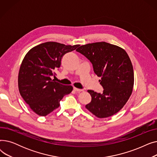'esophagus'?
<instances>
[{
    "label": "esophagus",
    "instance_id": "1",
    "mask_svg": "<svg viewBox=\"0 0 157 157\" xmlns=\"http://www.w3.org/2000/svg\"><path fill=\"white\" fill-rule=\"evenodd\" d=\"M74 91L77 92H80L83 91V90H82V89H79V88H75V87H74Z\"/></svg>",
    "mask_w": 157,
    "mask_h": 157
}]
</instances>
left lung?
Segmentation results:
<instances>
[{"mask_svg":"<svg viewBox=\"0 0 157 157\" xmlns=\"http://www.w3.org/2000/svg\"><path fill=\"white\" fill-rule=\"evenodd\" d=\"M76 52L92 63L104 88L102 94L88 90L92 101L85 108L99 118L116 114L128 101L134 86L133 66L128 54L123 48L105 42L81 46Z\"/></svg>","mask_w":157,"mask_h":157,"instance_id":"obj_1","label":"left lung"}]
</instances>
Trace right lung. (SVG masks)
<instances>
[{
	"mask_svg": "<svg viewBox=\"0 0 157 157\" xmlns=\"http://www.w3.org/2000/svg\"><path fill=\"white\" fill-rule=\"evenodd\" d=\"M79 46L46 42L32 48L25 56L18 74L19 92L39 116H46L59 108L63 96L72 91V86L62 85L51 76L60 67L63 56Z\"/></svg>",
	"mask_w": 157,
	"mask_h": 157,
	"instance_id": "obj_1",
	"label": "right lung"
}]
</instances>
